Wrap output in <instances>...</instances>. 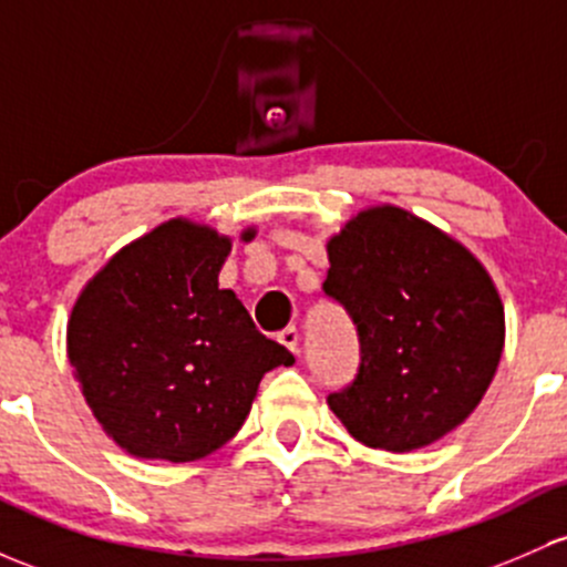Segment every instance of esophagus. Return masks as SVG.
Segmentation results:
<instances>
[{"label":"esophagus","instance_id":"esophagus-1","mask_svg":"<svg viewBox=\"0 0 567 567\" xmlns=\"http://www.w3.org/2000/svg\"><path fill=\"white\" fill-rule=\"evenodd\" d=\"M279 342H282L285 348L290 350V353H299V342H301L299 329H296V326H288V329H282V331H279Z\"/></svg>","mask_w":567,"mask_h":567}]
</instances>
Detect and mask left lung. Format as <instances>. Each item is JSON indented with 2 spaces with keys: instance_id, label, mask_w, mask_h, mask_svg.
<instances>
[{
  "instance_id": "1",
  "label": "left lung",
  "mask_w": 567,
  "mask_h": 567,
  "mask_svg": "<svg viewBox=\"0 0 567 567\" xmlns=\"http://www.w3.org/2000/svg\"><path fill=\"white\" fill-rule=\"evenodd\" d=\"M323 293L348 312L359 369L329 408L369 449L413 451L475 410L503 353L505 320L484 266L393 206L361 212L329 241Z\"/></svg>"
}]
</instances>
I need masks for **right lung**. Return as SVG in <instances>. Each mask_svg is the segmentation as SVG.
I'll return each mask as SVG.
<instances>
[{
  "mask_svg": "<svg viewBox=\"0 0 567 567\" xmlns=\"http://www.w3.org/2000/svg\"><path fill=\"white\" fill-rule=\"evenodd\" d=\"M228 252L212 228L171 219L113 255L75 301L70 363L127 454H214L241 429L268 369L293 363L234 290L219 288Z\"/></svg>",
  "mask_w": 567,
  "mask_h": 567,
  "instance_id": "1",
  "label": "right lung"
}]
</instances>
